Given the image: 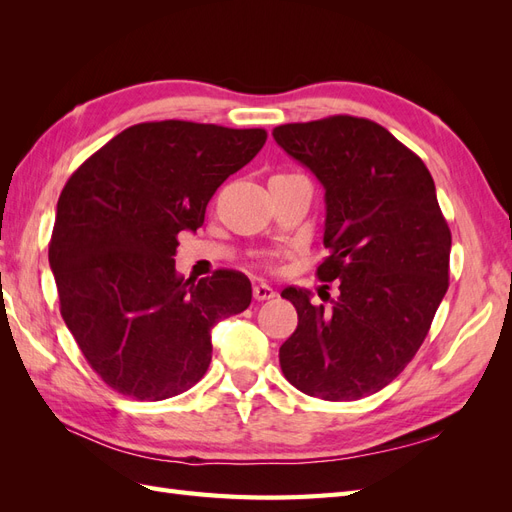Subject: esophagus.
<instances>
[{
	"instance_id": "obj_1",
	"label": "esophagus",
	"mask_w": 512,
	"mask_h": 512,
	"mask_svg": "<svg viewBox=\"0 0 512 512\" xmlns=\"http://www.w3.org/2000/svg\"><path fill=\"white\" fill-rule=\"evenodd\" d=\"M275 297V290L267 284H256L254 286V299L256 301H269Z\"/></svg>"
}]
</instances>
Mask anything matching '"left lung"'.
Listing matches in <instances>:
<instances>
[{"label": "left lung", "mask_w": 512, "mask_h": 512, "mask_svg": "<svg viewBox=\"0 0 512 512\" xmlns=\"http://www.w3.org/2000/svg\"><path fill=\"white\" fill-rule=\"evenodd\" d=\"M275 143L324 188L318 280H339L331 307L288 286L299 324L280 348L286 380L305 395L354 401L412 361L448 290L451 230L423 160L378 123L335 115L273 130Z\"/></svg>", "instance_id": "left-lung-1"}]
</instances>
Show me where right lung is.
I'll use <instances>...</instances> for the list:
<instances>
[{
  "mask_svg": "<svg viewBox=\"0 0 512 512\" xmlns=\"http://www.w3.org/2000/svg\"><path fill=\"white\" fill-rule=\"evenodd\" d=\"M260 128L149 121L123 130L61 190L49 245L61 316L91 369L138 401L205 376L211 329L252 303L239 271L183 280L177 235L203 226L215 190L252 162Z\"/></svg>",
  "mask_w": 512,
  "mask_h": 512,
  "instance_id": "add662e5",
  "label": "right lung"
}]
</instances>
